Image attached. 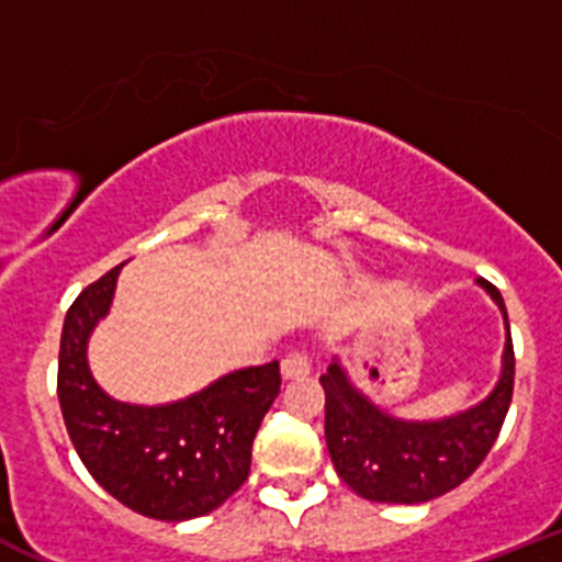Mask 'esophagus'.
I'll use <instances>...</instances> for the list:
<instances>
[{
    "label": "esophagus",
    "mask_w": 562,
    "mask_h": 562,
    "mask_svg": "<svg viewBox=\"0 0 562 562\" xmlns=\"http://www.w3.org/2000/svg\"><path fill=\"white\" fill-rule=\"evenodd\" d=\"M280 373L285 381L304 379V375L310 373V359L304 357V353H288V357L280 362Z\"/></svg>",
    "instance_id": "obj_1"
}]
</instances>
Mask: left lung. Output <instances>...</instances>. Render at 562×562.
I'll use <instances>...</instances> for the list:
<instances>
[{
	"label": "left lung",
	"instance_id": "8db88e82",
	"mask_svg": "<svg viewBox=\"0 0 562 562\" xmlns=\"http://www.w3.org/2000/svg\"><path fill=\"white\" fill-rule=\"evenodd\" d=\"M477 285L503 313L505 348L497 384L475 406L437 419H406L359 390L340 357L321 375L326 448L337 475L359 497L395 505L437 499L461 486L497 442L514 395V342L499 291L486 280Z\"/></svg>",
	"mask_w": 562,
	"mask_h": 562
}]
</instances>
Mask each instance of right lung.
<instances>
[{
    "mask_svg": "<svg viewBox=\"0 0 562 562\" xmlns=\"http://www.w3.org/2000/svg\"><path fill=\"white\" fill-rule=\"evenodd\" d=\"M123 266L70 304L59 340L57 395L65 428L98 486L136 514L189 521L220 508L247 481L252 442L280 395V362L220 375L170 403H128L92 375L87 346L112 307Z\"/></svg>",
    "mask_w": 562,
    "mask_h": 562,
    "instance_id": "obj_1",
    "label": "right lung"
}]
</instances>
